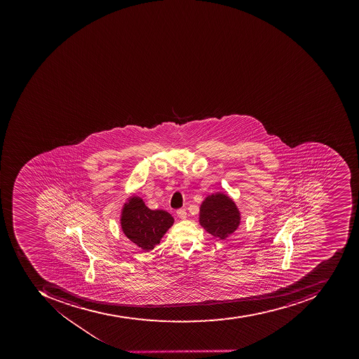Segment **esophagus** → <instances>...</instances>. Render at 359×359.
Returning a JSON list of instances; mask_svg holds the SVG:
<instances>
[{"label": "esophagus", "mask_w": 359, "mask_h": 359, "mask_svg": "<svg viewBox=\"0 0 359 359\" xmlns=\"http://www.w3.org/2000/svg\"><path fill=\"white\" fill-rule=\"evenodd\" d=\"M177 215L178 217H180L181 219H184L187 217V211L186 209H180L177 211Z\"/></svg>", "instance_id": "1"}]
</instances>
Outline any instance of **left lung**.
<instances>
[{"mask_svg":"<svg viewBox=\"0 0 359 359\" xmlns=\"http://www.w3.org/2000/svg\"><path fill=\"white\" fill-rule=\"evenodd\" d=\"M198 223L212 236L226 239L238 229L241 212L227 194L217 192L202 202Z\"/></svg>","mask_w":359,"mask_h":359,"instance_id":"left-lung-1","label":"left lung"}]
</instances>
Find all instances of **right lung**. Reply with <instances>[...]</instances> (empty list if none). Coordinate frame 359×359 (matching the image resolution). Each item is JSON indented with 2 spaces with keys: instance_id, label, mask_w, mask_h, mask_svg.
<instances>
[{
  "instance_id": "obj_1",
  "label": "right lung",
  "mask_w": 359,
  "mask_h": 359,
  "mask_svg": "<svg viewBox=\"0 0 359 359\" xmlns=\"http://www.w3.org/2000/svg\"><path fill=\"white\" fill-rule=\"evenodd\" d=\"M173 217L163 210H150L140 196L125 202L121 213V227L125 236L144 252L154 250L165 231L172 226Z\"/></svg>"
}]
</instances>
